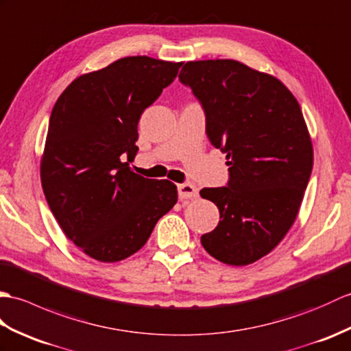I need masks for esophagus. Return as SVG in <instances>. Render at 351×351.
<instances>
[{
    "label": "esophagus",
    "instance_id": "esophagus-1",
    "mask_svg": "<svg viewBox=\"0 0 351 351\" xmlns=\"http://www.w3.org/2000/svg\"><path fill=\"white\" fill-rule=\"evenodd\" d=\"M177 191H178V198H180V199L195 198L198 195V189L192 183L178 184L177 186Z\"/></svg>",
    "mask_w": 351,
    "mask_h": 351
}]
</instances>
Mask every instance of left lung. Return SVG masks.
Masks as SVG:
<instances>
[{
  "mask_svg": "<svg viewBox=\"0 0 351 351\" xmlns=\"http://www.w3.org/2000/svg\"><path fill=\"white\" fill-rule=\"evenodd\" d=\"M178 80L206 114V134L227 154L230 180L199 195L219 208L206 251L246 266L275 249L299 213L314 152L299 102L275 76L236 60L189 61Z\"/></svg>",
  "mask_w": 351,
  "mask_h": 351,
  "instance_id": "obj_1",
  "label": "left lung"
}]
</instances>
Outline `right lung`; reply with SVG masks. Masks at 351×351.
<instances>
[{"label":"right lung","instance_id":"right-lung-1","mask_svg":"<svg viewBox=\"0 0 351 351\" xmlns=\"http://www.w3.org/2000/svg\"><path fill=\"white\" fill-rule=\"evenodd\" d=\"M182 64L120 58L76 77L53 105L42 188L67 239L91 258L115 263L135 254L177 202L174 183L138 176L129 162L138 153L141 114Z\"/></svg>","mask_w":351,"mask_h":351}]
</instances>
